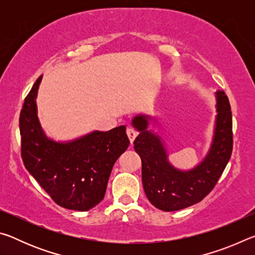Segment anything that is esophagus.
<instances>
[{
	"instance_id": "esophagus-1",
	"label": "esophagus",
	"mask_w": 255,
	"mask_h": 255,
	"mask_svg": "<svg viewBox=\"0 0 255 255\" xmlns=\"http://www.w3.org/2000/svg\"><path fill=\"white\" fill-rule=\"evenodd\" d=\"M126 132H127V136L129 138V140H130V143L132 144V141L135 140V138L137 137L138 132L135 130V129H132V128H127Z\"/></svg>"
}]
</instances>
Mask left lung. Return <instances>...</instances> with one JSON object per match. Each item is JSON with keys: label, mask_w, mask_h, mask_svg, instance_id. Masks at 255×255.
Here are the masks:
<instances>
[{"label": "left lung", "mask_w": 255, "mask_h": 255, "mask_svg": "<svg viewBox=\"0 0 255 255\" xmlns=\"http://www.w3.org/2000/svg\"><path fill=\"white\" fill-rule=\"evenodd\" d=\"M217 122L213 145L199 165L189 172L174 169L157 136L147 130V116H137L132 125L139 135L133 148L141 159V180L150 204L164 211L187 208L201 201L215 188L233 150L231 105L226 93L217 91Z\"/></svg>", "instance_id": "1"}]
</instances>
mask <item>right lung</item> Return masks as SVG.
<instances>
[{"label": "right lung", "mask_w": 255, "mask_h": 255, "mask_svg": "<svg viewBox=\"0 0 255 255\" xmlns=\"http://www.w3.org/2000/svg\"><path fill=\"white\" fill-rule=\"evenodd\" d=\"M42 75L34 82L20 112L21 157L40 187L64 208L85 211L105 197L112 166L128 148L126 127L94 131L59 144L45 136L37 117L36 97Z\"/></svg>", "instance_id": "add662e5"}]
</instances>
